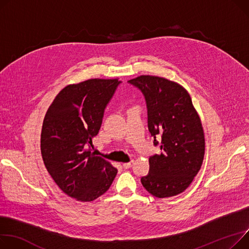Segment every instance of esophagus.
Listing matches in <instances>:
<instances>
[{
    "label": "esophagus",
    "mask_w": 249,
    "mask_h": 249,
    "mask_svg": "<svg viewBox=\"0 0 249 249\" xmlns=\"http://www.w3.org/2000/svg\"><path fill=\"white\" fill-rule=\"evenodd\" d=\"M134 164V161L132 160V161H130V162H128V163H123V168H125V169H128V168H130V167H132V165Z\"/></svg>",
    "instance_id": "esophagus-1"
}]
</instances>
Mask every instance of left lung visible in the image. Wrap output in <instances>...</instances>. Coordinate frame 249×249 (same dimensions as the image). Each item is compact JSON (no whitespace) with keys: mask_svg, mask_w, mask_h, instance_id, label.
Returning a JSON list of instances; mask_svg holds the SVG:
<instances>
[{"mask_svg":"<svg viewBox=\"0 0 249 249\" xmlns=\"http://www.w3.org/2000/svg\"><path fill=\"white\" fill-rule=\"evenodd\" d=\"M145 97L148 129L161 153L149 158L144 188L158 198L183 192L200 170L205 152L201 120L188 92L177 83L142 75L128 81Z\"/></svg>","mask_w":249,"mask_h":249,"instance_id":"obj_1","label":"left lung"}]
</instances>
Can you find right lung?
<instances>
[{
  "label": "right lung",
  "instance_id": "obj_1",
  "mask_svg": "<svg viewBox=\"0 0 249 249\" xmlns=\"http://www.w3.org/2000/svg\"><path fill=\"white\" fill-rule=\"evenodd\" d=\"M120 83L118 79H90L66 86L45 115L44 164L59 188L78 201H93L104 194L117 174L110 162L91 152L90 145Z\"/></svg>",
  "mask_w": 249,
  "mask_h": 249
}]
</instances>
